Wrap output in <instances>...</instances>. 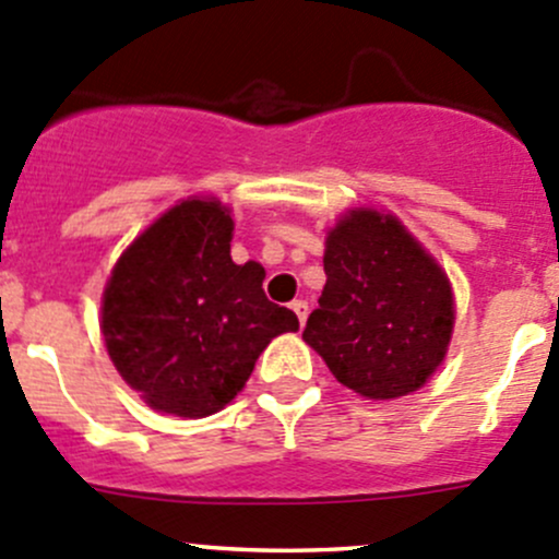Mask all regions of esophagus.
<instances>
[{
    "label": "esophagus",
    "instance_id": "esophagus-1",
    "mask_svg": "<svg viewBox=\"0 0 559 559\" xmlns=\"http://www.w3.org/2000/svg\"><path fill=\"white\" fill-rule=\"evenodd\" d=\"M292 311L297 313V319H300V324H306L308 313H311V306H308L306 300H295V302H292Z\"/></svg>",
    "mask_w": 559,
    "mask_h": 559
}]
</instances>
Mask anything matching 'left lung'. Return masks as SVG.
Masks as SVG:
<instances>
[{
  "label": "left lung",
  "mask_w": 559,
  "mask_h": 559,
  "mask_svg": "<svg viewBox=\"0 0 559 559\" xmlns=\"http://www.w3.org/2000/svg\"><path fill=\"white\" fill-rule=\"evenodd\" d=\"M326 284L302 341L368 400L416 392L447 357L452 284L394 216L346 213L326 235Z\"/></svg>",
  "instance_id": "8db88e82"
}]
</instances>
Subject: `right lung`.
I'll return each mask as SVG.
<instances>
[{
  "mask_svg": "<svg viewBox=\"0 0 559 559\" xmlns=\"http://www.w3.org/2000/svg\"><path fill=\"white\" fill-rule=\"evenodd\" d=\"M229 207L183 200L112 267L103 295L107 354L162 414L202 419L246 386L259 354L300 326L264 297V267L235 264Z\"/></svg>",
  "mask_w": 559,
  "mask_h": 559,
  "instance_id": "obj_1",
  "label": "right lung"
}]
</instances>
